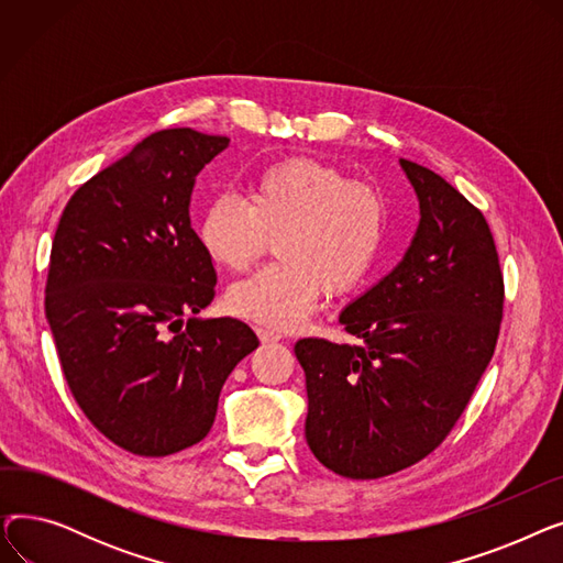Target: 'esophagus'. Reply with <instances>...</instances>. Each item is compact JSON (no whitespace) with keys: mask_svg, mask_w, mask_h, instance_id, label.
Here are the masks:
<instances>
[{"mask_svg":"<svg viewBox=\"0 0 563 563\" xmlns=\"http://www.w3.org/2000/svg\"><path fill=\"white\" fill-rule=\"evenodd\" d=\"M257 338H260L264 344H272V342H278V340H280V333H278V331H272V329H257Z\"/></svg>","mask_w":563,"mask_h":563,"instance_id":"34e87169","label":"esophagus"}]
</instances>
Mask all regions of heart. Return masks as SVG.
I'll return each mask as SVG.
<instances>
[{
    "label": "heart",
    "mask_w": 563,
    "mask_h": 563,
    "mask_svg": "<svg viewBox=\"0 0 563 563\" xmlns=\"http://www.w3.org/2000/svg\"><path fill=\"white\" fill-rule=\"evenodd\" d=\"M388 202L376 187L312 157H287L257 170L246 200L219 196L198 223L202 251L217 266L244 274L276 240L269 269L236 283L228 308L269 329L306 321L321 294L358 287L383 251Z\"/></svg>",
    "instance_id": "b5f03b06"
}]
</instances>
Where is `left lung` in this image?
<instances>
[{
	"mask_svg": "<svg viewBox=\"0 0 563 563\" xmlns=\"http://www.w3.org/2000/svg\"><path fill=\"white\" fill-rule=\"evenodd\" d=\"M420 225L395 269L349 303L356 344L303 338L306 440L321 465L378 479L450 435L486 372L505 312V276L484 214L448 180L399 159Z\"/></svg>",
	"mask_w": 563,
	"mask_h": 563,
	"instance_id": "obj_1",
	"label": "left lung"
}]
</instances>
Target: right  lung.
Here are the masks:
<instances>
[{
    "mask_svg": "<svg viewBox=\"0 0 563 563\" xmlns=\"http://www.w3.org/2000/svg\"><path fill=\"white\" fill-rule=\"evenodd\" d=\"M228 143L191 128L145 136L73 194L54 232L45 317L68 388L139 456L210 433L225 378L260 344L240 319L191 317L212 303L217 272L189 200Z\"/></svg>",
    "mask_w": 563,
    "mask_h": 563,
    "instance_id": "obj_1",
    "label": "right lung"
}]
</instances>
